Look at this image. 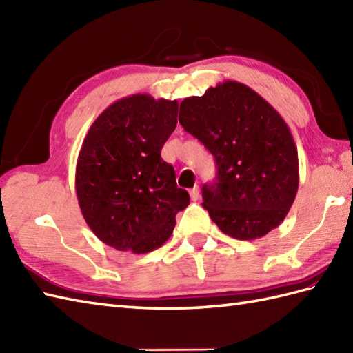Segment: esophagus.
<instances>
[{
    "mask_svg": "<svg viewBox=\"0 0 353 353\" xmlns=\"http://www.w3.org/2000/svg\"><path fill=\"white\" fill-rule=\"evenodd\" d=\"M190 196L192 201H197L200 199V188L199 186H194V188L190 191Z\"/></svg>",
    "mask_w": 353,
    "mask_h": 353,
    "instance_id": "esophagus-1",
    "label": "esophagus"
}]
</instances>
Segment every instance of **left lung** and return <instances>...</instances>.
I'll use <instances>...</instances> for the list:
<instances>
[{
    "label": "left lung",
    "mask_w": 353,
    "mask_h": 353,
    "mask_svg": "<svg viewBox=\"0 0 353 353\" xmlns=\"http://www.w3.org/2000/svg\"><path fill=\"white\" fill-rule=\"evenodd\" d=\"M179 123L215 157L203 208L223 234L256 239L279 226L299 188L297 147L287 123L252 88L226 80L181 103Z\"/></svg>",
    "instance_id": "left-lung-1"
}]
</instances>
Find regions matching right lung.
I'll list each match as a JSON object with an SVG mask.
<instances>
[{"label": "right lung", "mask_w": 353, "mask_h": 353, "mask_svg": "<svg viewBox=\"0 0 353 353\" xmlns=\"http://www.w3.org/2000/svg\"><path fill=\"white\" fill-rule=\"evenodd\" d=\"M176 100L137 94L112 103L89 129L76 168V192L88 226L119 252L148 253L190 205L161 150L177 124Z\"/></svg>", "instance_id": "1"}]
</instances>
